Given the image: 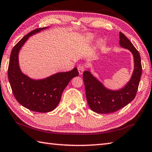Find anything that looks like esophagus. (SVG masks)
<instances>
[{"label": "esophagus", "instance_id": "1", "mask_svg": "<svg viewBox=\"0 0 152 152\" xmlns=\"http://www.w3.org/2000/svg\"><path fill=\"white\" fill-rule=\"evenodd\" d=\"M78 70L79 74H80V75H82V74H83V72H84L85 68H84V66H83V65L80 64V65H78Z\"/></svg>", "mask_w": 152, "mask_h": 152}]
</instances>
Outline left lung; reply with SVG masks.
<instances>
[{"instance_id": "8db88e82", "label": "left lung", "mask_w": 152, "mask_h": 152, "mask_svg": "<svg viewBox=\"0 0 152 152\" xmlns=\"http://www.w3.org/2000/svg\"><path fill=\"white\" fill-rule=\"evenodd\" d=\"M119 44L132 53L134 69L130 81L119 90H111L92 75L90 71L83 73L86 99L92 111L100 114L112 113L127 105L134 99L142 72L141 58L138 51L123 33L119 34Z\"/></svg>"}]
</instances>
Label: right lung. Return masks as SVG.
Masks as SVG:
<instances>
[{"instance_id":"1","label":"right lung","mask_w":152,"mask_h":152,"mask_svg":"<svg viewBox=\"0 0 152 152\" xmlns=\"http://www.w3.org/2000/svg\"><path fill=\"white\" fill-rule=\"evenodd\" d=\"M47 27L37 28L25 35L12 50L8 77L14 96L20 104L32 111L47 113L54 110L61 101L62 91L74 77L79 75L77 68L58 72L42 80H33L23 74L19 66L18 53L29 36Z\"/></svg>"}]
</instances>
